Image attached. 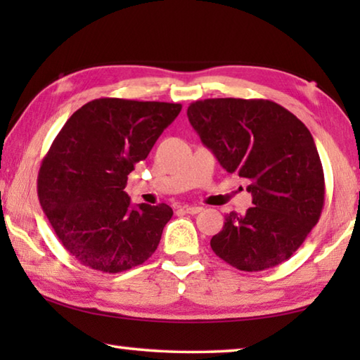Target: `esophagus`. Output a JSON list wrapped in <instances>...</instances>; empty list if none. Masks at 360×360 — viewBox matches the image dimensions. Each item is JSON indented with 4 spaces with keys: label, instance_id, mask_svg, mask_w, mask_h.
I'll return each instance as SVG.
<instances>
[{
    "label": "esophagus",
    "instance_id": "34e87169",
    "mask_svg": "<svg viewBox=\"0 0 360 360\" xmlns=\"http://www.w3.org/2000/svg\"><path fill=\"white\" fill-rule=\"evenodd\" d=\"M182 210H184L187 214H198V212L202 211L203 208H202V206H188V205H184V206H182Z\"/></svg>",
    "mask_w": 360,
    "mask_h": 360
}]
</instances>
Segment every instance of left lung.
Returning a JSON list of instances; mask_svg holds the SVG:
<instances>
[{"mask_svg": "<svg viewBox=\"0 0 360 360\" xmlns=\"http://www.w3.org/2000/svg\"><path fill=\"white\" fill-rule=\"evenodd\" d=\"M202 143L229 173L249 181L252 208L230 212L211 248L241 271L273 268L294 254L324 208V172L311 133L270 100L208 98L187 108Z\"/></svg>", "mask_w": 360, "mask_h": 360, "instance_id": "8db88e82", "label": "left lung"}]
</instances>
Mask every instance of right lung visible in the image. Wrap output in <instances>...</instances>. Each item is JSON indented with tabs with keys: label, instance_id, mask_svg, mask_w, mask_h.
<instances>
[{
	"label": "right lung",
	"instance_id": "1",
	"mask_svg": "<svg viewBox=\"0 0 360 360\" xmlns=\"http://www.w3.org/2000/svg\"><path fill=\"white\" fill-rule=\"evenodd\" d=\"M181 109L179 103L98 98L79 108L53 139L38 174L39 203L82 265L120 273L155 252L173 210L131 206L124 188Z\"/></svg>",
	"mask_w": 360,
	"mask_h": 360
}]
</instances>
